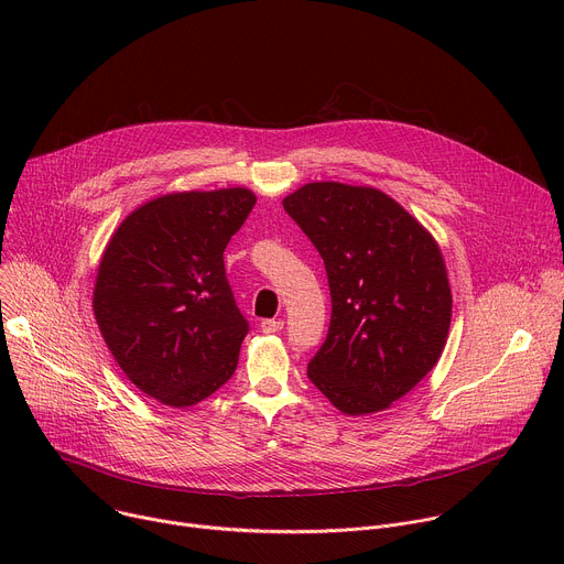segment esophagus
<instances>
[{
	"label": "esophagus",
	"instance_id": "1",
	"mask_svg": "<svg viewBox=\"0 0 564 564\" xmlns=\"http://www.w3.org/2000/svg\"><path fill=\"white\" fill-rule=\"evenodd\" d=\"M261 330L265 335H272V333H281L283 330V321L281 318H265L261 324Z\"/></svg>",
	"mask_w": 564,
	"mask_h": 564
}]
</instances>
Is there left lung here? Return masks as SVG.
Segmentation results:
<instances>
[{
    "label": "left lung",
    "mask_w": 564,
    "mask_h": 564,
    "mask_svg": "<svg viewBox=\"0 0 564 564\" xmlns=\"http://www.w3.org/2000/svg\"><path fill=\"white\" fill-rule=\"evenodd\" d=\"M283 207L324 259L333 299L310 381L346 415L388 409L446 346L453 296L435 238L372 187L307 183Z\"/></svg>",
    "instance_id": "obj_1"
}]
</instances>
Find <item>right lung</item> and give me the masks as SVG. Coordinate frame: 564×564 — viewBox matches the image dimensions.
I'll use <instances>...</instances> for the list:
<instances>
[{"mask_svg":"<svg viewBox=\"0 0 564 564\" xmlns=\"http://www.w3.org/2000/svg\"><path fill=\"white\" fill-rule=\"evenodd\" d=\"M254 203L246 187L167 194L131 212L109 240L96 321L129 381L160 404L194 406L236 370L250 324L223 252Z\"/></svg>","mask_w":564,"mask_h":564,"instance_id":"right-lung-1","label":"right lung"}]
</instances>
